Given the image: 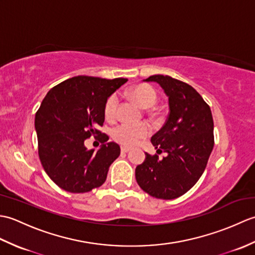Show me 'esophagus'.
<instances>
[{"mask_svg":"<svg viewBox=\"0 0 255 255\" xmlns=\"http://www.w3.org/2000/svg\"><path fill=\"white\" fill-rule=\"evenodd\" d=\"M121 151H122V152H123V153H127V152H129V151H130V149H129V148H127V147H122Z\"/></svg>","mask_w":255,"mask_h":255,"instance_id":"34e87169","label":"esophagus"}]
</instances>
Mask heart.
<instances>
[{"label":"heart","instance_id":"obj_1","mask_svg":"<svg viewBox=\"0 0 255 255\" xmlns=\"http://www.w3.org/2000/svg\"><path fill=\"white\" fill-rule=\"evenodd\" d=\"M129 95L143 108H150L155 105L158 101V94L155 90L148 84L136 85L128 91ZM119 99L116 94H112L105 102L104 115L108 122L115 121L117 117ZM151 128L147 123L118 125L112 130V137L119 144L124 147H132L140 139L147 137Z\"/></svg>","mask_w":255,"mask_h":255}]
</instances>
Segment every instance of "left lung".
Listing matches in <instances>:
<instances>
[{"label": "left lung", "mask_w": 255, "mask_h": 255, "mask_svg": "<svg viewBox=\"0 0 255 255\" xmlns=\"http://www.w3.org/2000/svg\"><path fill=\"white\" fill-rule=\"evenodd\" d=\"M144 82H156L169 99V115L151 137L163 159L145 153L136 167V180L144 192L160 199H174L189 191L205 171L214 148V121L210 107L193 86L169 75L154 74Z\"/></svg>", "instance_id": "1"}]
</instances>
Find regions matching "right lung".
Masks as SVG:
<instances>
[{
    "label": "right lung",
    "instance_id": "obj_1",
    "mask_svg": "<svg viewBox=\"0 0 255 255\" xmlns=\"http://www.w3.org/2000/svg\"><path fill=\"white\" fill-rule=\"evenodd\" d=\"M127 81L78 75L52 88L41 102L35 117L38 154L48 176L64 191L86 193L106 181L121 148L107 142L105 133L99 150L84 141L102 134L97 128L105 121V102Z\"/></svg>",
    "mask_w": 255,
    "mask_h": 255
}]
</instances>
